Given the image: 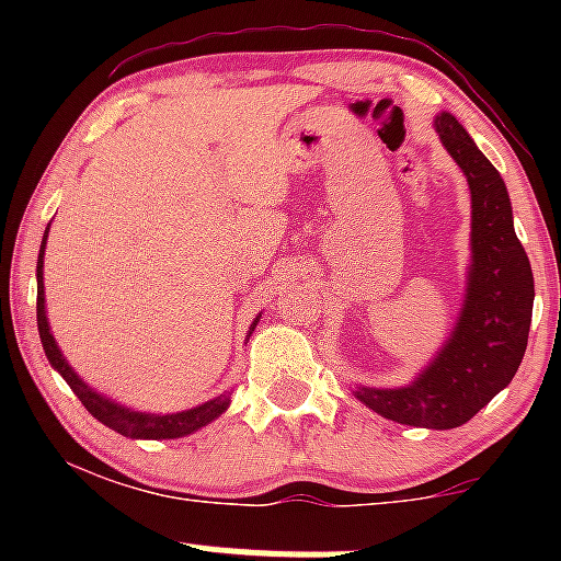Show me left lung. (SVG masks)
Here are the masks:
<instances>
[{
	"label": "left lung",
	"mask_w": 561,
	"mask_h": 561,
	"mask_svg": "<svg viewBox=\"0 0 561 561\" xmlns=\"http://www.w3.org/2000/svg\"><path fill=\"white\" fill-rule=\"evenodd\" d=\"M440 141L472 192V272L459 324L409 388H358L356 398L385 420L450 430L472 420L517 375L533 321V268L514 234L501 173L450 113L435 118Z\"/></svg>",
	"instance_id": "obj_1"
}]
</instances>
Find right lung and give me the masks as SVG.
<instances>
[{
  "mask_svg": "<svg viewBox=\"0 0 561 561\" xmlns=\"http://www.w3.org/2000/svg\"><path fill=\"white\" fill-rule=\"evenodd\" d=\"M49 231V227H47ZM47 231H44L42 240V250H38V263H36V324H38V337H42L44 353H47L49 364L60 371L62 379L70 385V390L79 396V401L83 403V409L100 420L102 424L115 430V433L126 435V437H150V440H163V437H182L195 433V430L205 427L208 422H214L218 414H224L229 405V396H218L214 401L197 405V409L190 411H179V414H141V411H131L124 409V405L113 403L111 398H102L100 392H94L92 388L81 382L79 375L70 369L66 358H62L60 347H57L53 332H49L47 324V311H44V285H42V261H44V244H47ZM255 330V321L250 327V332Z\"/></svg>",
  "mask_w": 561,
  "mask_h": 561,
  "instance_id": "right-lung-1",
  "label": "right lung"
}]
</instances>
